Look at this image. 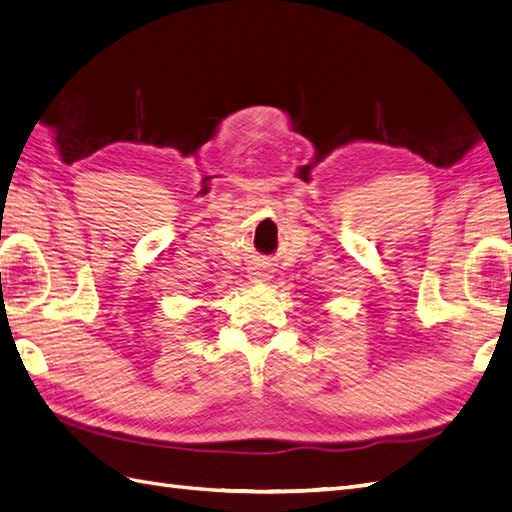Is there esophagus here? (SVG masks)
I'll use <instances>...</instances> for the list:
<instances>
[{
  "label": "esophagus",
  "instance_id": "1",
  "mask_svg": "<svg viewBox=\"0 0 512 512\" xmlns=\"http://www.w3.org/2000/svg\"><path fill=\"white\" fill-rule=\"evenodd\" d=\"M271 269L267 265H254L249 267V280H252L254 284H267L271 280Z\"/></svg>",
  "mask_w": 512,
  "mask_h": 512
}]
</instances>
